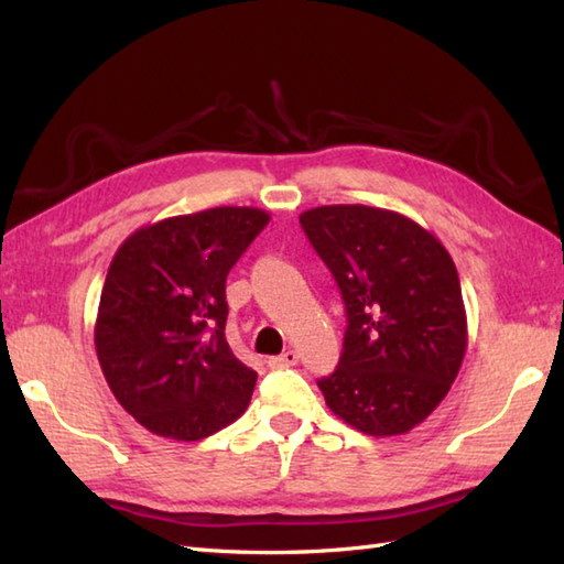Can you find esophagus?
Here are the masks:
<instances>
[{
  "instance_id": "obj_1",
  "label": "esophagus",
  "mask_w": 564,
  "mask_h": 564,
  "mask_svg": "<svg viewBox=\"0 0 564 564\" xmlns=\"http://www.w3.org/2000/svg\"><path fill=\"white\" fill-rule=\"evenodd\" d=\"M297 364V354L295 351H285L281 356H271L269 358V366L271 368H289V366H295Z\"/></svg>"
}]
</instances>
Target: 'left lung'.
I'll return each mask as SVG.
<instances>
[{
  "label": "left lung",
  "instance_id": "1",
  "mask_svg": "<svg viewBox=\"0 0 564 564\" xmlns=\"http://www.w3.org/2000/svg\"><path fill=\"white\" fill-rule=\"evenodd\" d=\"M301 225L346 305L339 366L317 380L329 410L368 436H400L436 410L458 376L467 317L455 263L402 213L319 206Z\"/></svg>",
  "mask_w": 564,
  "mask_h": 564
}]
</instances>
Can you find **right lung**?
Segmentation results:
<instances>
[{
  "label": "right lung",
  "instance_id": "obj_1",
  "mask_svg": "<svg viewBox=\"0 0 564 564\" xmlns=\"http://www.w3.org/2000/svg\"><path fill=\"white\" fill-rule=\"evenodd\" d=\"M269 220L220 206L145 225L118 247L94 344L116 400L152 434L198 441L247 410L257 373L225 339V281Z\"/></svg>",
  "mask_w": 564,
  "mask_h": 564
}]
</instances>
